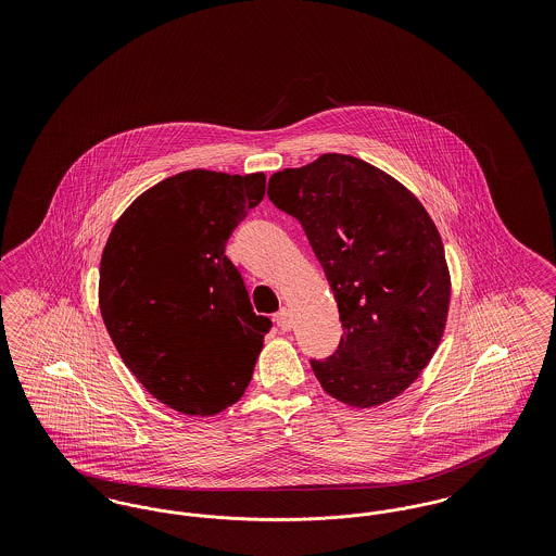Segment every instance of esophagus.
Returning a JSON list of instances; mask_svg holds the SVG:
<instances>
[{"instance_id":"34e87169","label":"esophagus","mask_w":556,"mask_h":556,"mask_svg":"<svg viewBox=\"0 0 556 556\" xmlns=\"http://www.w3.org/2000/svg\"><path fill=\"white\" fill-rule=\"evenodd\" d=\"M275 323L281 331H290L291 329V313L288 308H281L277 315H275Z\"/></svg>"}]
</instances>
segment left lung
<instances>
[{"label":"left lung","instance_id":"left-lung-1","mask_svg":"<svg viewBox=\"0 0 556 556\" xmlns=\"http://www.w3.org/2000/svg\"><path fill=\"white\" fill-rule=\"evenodd\" d=\"M268 198L302 223L338 302L340 348L311 361L320 388L354 408L400 396L448 320L452 283L433 218L392 175L345 154L275 173Z\"/></svg>","mask_w":556,"mask_h":556}]
</instances>
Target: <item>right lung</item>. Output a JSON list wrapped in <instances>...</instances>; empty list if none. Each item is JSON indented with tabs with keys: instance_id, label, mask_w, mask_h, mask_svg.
<instances>
[{
	"instance_id": "obj_1",
	"label": "right lung",
	"mask_w": 556,
	"mask_h": 556,
	"mask_svg": "<svg viewBox=\"0 0 556 556\" xmlns=\"http://www.w3.org/2000/svg\"><path fill=\"white\" fill-rule=\"evenodd\" d=\"M265 173L184 170L137 195L100 263V313L139 383L189 417L243 396L270 320L225 245L265 198Z\"/></svg>"
}]
</instances>
